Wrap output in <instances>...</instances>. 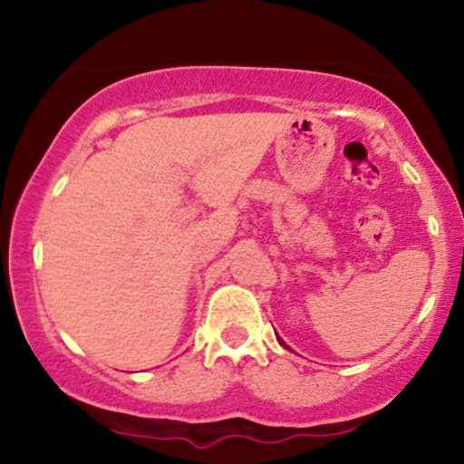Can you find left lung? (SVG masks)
I'll return each instance as SVG.
<instances>
[{"instance_id": "obj_1", "label": "left lung", "mask_w": 464, "mask_h": 464, "mask_svg": "<svg viewBox=\"0 0 464 464\" xmlns=\"http://www.w3.org/2000/svg\"><path fill=\"white\" fill-rule=\"evenodd\" d=\"M281 344H284V347H285V343H281Z\"/></svg>"}]
</instances>
